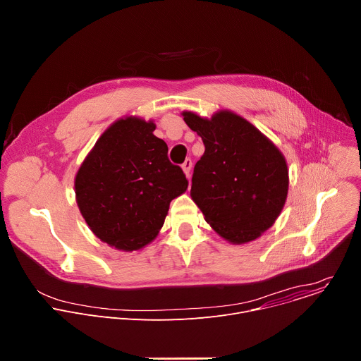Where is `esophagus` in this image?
<instances>
[{"label":"esophagus","mask_w":361,"mask_h":361,"mask_svg":"<svg viewBox=\"0 0 361 361\" xmlns=\"http://www.w3.org/2000/svg\"><path fill=\"white\" fill-rule=\"evenodd\" d=\"M183 170H184V173H185V176L187 177H190L191 176V167H192V160L191 159H187L184 163H183Z\"/></svg>","instance_id":"1"}]
</instances>
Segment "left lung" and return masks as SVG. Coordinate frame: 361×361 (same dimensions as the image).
<instances>
[{
  "instance_id": "8db88e82",
  "label": "left lung",
  "mask_w": 361,
  "mask_h": 361,
  "mask_svg": "<svg viewBox=\"0 0 361 361\" xmlns=\"http://www.w3.org/2000/svg\"><path fill=\"white\" fill-rule=\"evenodd\" d=\"M202 138L191 197L204 219L226 240L247 243L270 228L287 198L288 170L283 154L254 126L221 111L212 120L183 113Z\"/></svg>"
}]
</instances>
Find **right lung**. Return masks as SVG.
<instances>
[{
    "instance_id": "obj_1",
    "label": "right lung",
    "mask_w": 361,
    "mask_h": 361,
    "mask_svg": "<svg viewBox=\"0 0 361 361\" xmlns=\"http://www.w3.org/2000/svg\"><path fill=\"white\" fill-rule=\"evenodd\" d=\"M154 130L152 121L118 120L98 138L75 177L82 217L99 240L118 250L148 244L163 227L171 200L188 187Z\"/></svg>"
}]
</instances>
